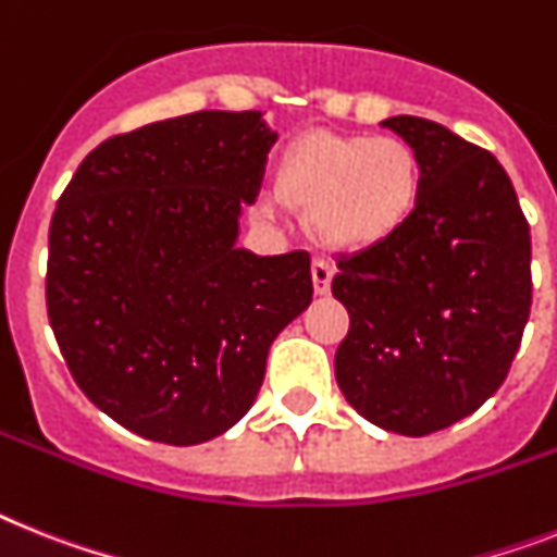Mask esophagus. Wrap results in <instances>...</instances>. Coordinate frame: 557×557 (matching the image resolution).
Returning a JSON list of instances; mask_svg holds the SVG:
<instances>
[{
    "label": "esophagus",
    "mask_w": 557,
    "mask_h": 557,
    "mask_svg": "<svg viewBox=\"0 0 557 557\" xmlns=\"http://www.w3.org/2000/svg\"><path fill=\"white\" fill-rule=\"evenodd\" d=\"M331 277H334V269H331L325 260L317 257L314 263H311V280H314V292L317 294H329L331 292Z\"/></svg>",
    "instance_id": "esophagus-1"
}]
</instances>
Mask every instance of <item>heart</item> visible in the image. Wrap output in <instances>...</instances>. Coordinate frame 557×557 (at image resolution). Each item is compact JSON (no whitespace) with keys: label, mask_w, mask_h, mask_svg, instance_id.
Masks as SVG:
<instances>
[{"label":"heart","mask_w":557,"mask_h":557,"mask_svg":"<svg viewBox=\"0 0 557 557\" xmlns=\"http://www.w3.org/2000/svg\"><path fill=\"white\" fill-rule=\"evenodd\" d=\"M422 189V158L396 135H306L277 166V195L311 209V232L334 251L394 240L419 209Z\"/></svg>","instance_id":"b5f03b06"}]
</instances>
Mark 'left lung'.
I'll return each mask as SVG.
<instances>
[{
	"label": "left lung",
	"mask_w": 557,
	"mask_h": 557,
	"mask_svg": "<svg viewBox=\"0 0 557 557\" xmlns=\"http://www.w3.org/2000/svg\"><path fill=\"white\" fill-rule=\"evenodd\" d=\"M419 152V209L394 240L339 257L350 314L336 385L387 433L428 436L502 387L532 302L530 226L504 166L436 121L391 115Z\"/></svg>",
	"instance_id": "8db88e82"
}]
</instances>
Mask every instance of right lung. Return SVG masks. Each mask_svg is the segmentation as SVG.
<instances>
[{
    "mask_svg": "<svg viewBox=\"0 0 557 557\" xmlns=\"http://www.w3.org/2000/svg\"><path fill=\"white\" fill-rule=\"evenodd\" d=\"M277 133L203 110L115 135L50 221L48 314L73 380L110 419L189 447L235 428L271 343L311 306L306 251L237 246Z\"/></svg>",
    "mask_w": 557,
    "mask_h": 557,
    "instance_id": "obj_1",
    "label": "right lung"
}]
</instances>
